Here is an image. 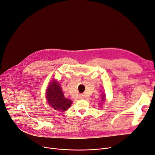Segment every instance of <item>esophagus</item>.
Returning <instances> with one entry per match:
<instances>
[{"label": "esophagus", "mask_w": 155, "mask_h": 155, "mask_svg": "<svg viewBox=\"0 0 155 155\" xmlns=\"http://www.w3.org/2000/svg\"><path fill=\"white\" fill-rule=\"evenodd\" d=\"M78 98H79L80 99H84V94H80V95L78 96Z\"/></svg>", "instance_id": "esophagus-1"}]
</instances>
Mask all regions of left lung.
Here are the masks:
<instances>
[{"label": "left lung", "mask_w": 155, "mask_h": 155, "mask_svg": "<svg viewBox=\"0 0 155 155\" xmlns=\"http://www.w3.org/2000/svg\"><path fill=\"white\" fill-rule=\"evenodd\" d=\"M105 96L104 95V96H103V97H102V101H104V99H105V97H104Z\"/></svg>", "instance_id": "1"}]
</instances>
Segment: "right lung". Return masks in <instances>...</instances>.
I'll return each instance as SVG.
<instances>
[{
  "label": "right lung",
  "mask_w": 155,
  "mask_h": 155,
  "mask_svg": "<svg viewBox=\"0 0 155 155\" xmlns=\"http://www.w3.org/2000/svg\"><path fill=\"white\" fill-rule=\"evenodd\" d=\"M46 98L49 104L59 111H65L72 103L71 100L64 97L61 86L56 81L50 83L47 91Z\"/></svg>",
  "instance_id": "add662e5"
}]
</instances>
